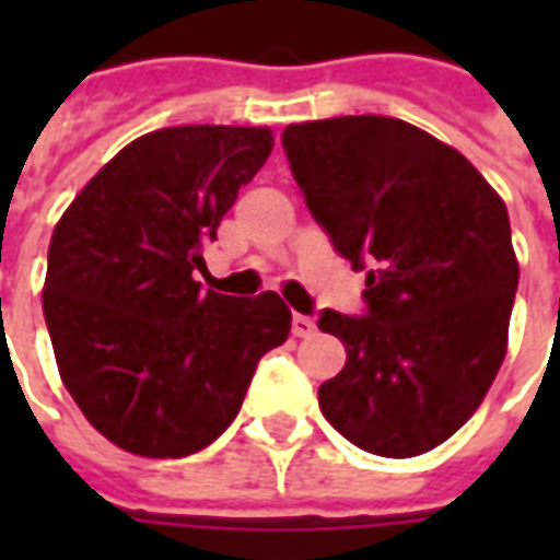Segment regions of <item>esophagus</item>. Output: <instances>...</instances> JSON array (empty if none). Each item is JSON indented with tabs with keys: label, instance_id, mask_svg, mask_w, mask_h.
Listing matches in <instances>:
<instances>
[{
	"label": "esophagus",
	"instance_id": "1",
	"mask_svg": "<svg viewBox=\"0 0 560 560\" xmlns=\"http://www.w3.org/2000/svg\"><path fill=\"white\" fill-rule=\"evenodd\" d=\"M291 329H293V336L305 339V336H312V332H315V320H312L308 315H293Z\"/></svg>",
	"mask_w": 560,
	"mask_h": 560
}]
</instances>
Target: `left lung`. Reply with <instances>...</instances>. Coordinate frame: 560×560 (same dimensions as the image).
Here are the masks:
<instances>
[{"mask_svg": "<svg viewBox=\"0 0 560 560\" xmlns=\"http://www.w3.org/2000/svg\"><path fill=\"white\" fill-rule=\"evenodd\" d=\"M281 147L332 248L365 269L363 315L317 317L348 351L320 411L365 453H429L504 363L518 284L504 200L462 152L393 116L288 126Z\"/></svg>", "mask_w": 560, "mask_h": 560, "instance_id": "1", "label": "left lung"}]
</instances>
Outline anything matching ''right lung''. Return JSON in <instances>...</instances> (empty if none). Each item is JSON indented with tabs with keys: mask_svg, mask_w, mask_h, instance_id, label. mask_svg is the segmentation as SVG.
<instances>
[{
	"mask_svg": "<svg viewBox=\"0 0 560 560\" xmlns=\"http://www.w3.org/2000/svg\"><path fill=\"white\" fill-rule=\"evenodd\" d=\"M269 152V128L149 131L56 224L44 320L59 375L83 417L135 456L212 444L243 408L257 360L291 332L279 293L240 300L195 281L203 245Z\"/></svg>",
	"mask_w": 560,
	"mask_h": 560,
	"instance_id": "right-lung-1",
	"label": "right lung"
}]
</instances>
